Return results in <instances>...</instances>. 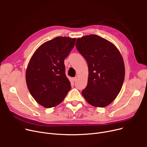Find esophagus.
Here are the masks:
<instances>
[{
    "instance_id": "esophagus-1",
    "label": "esophagus",
    "mask_w": 147,
    "mask_h": 147,
    "mask_svg": "<svg viewBox=\"0 0 147 147\" xmlns=\"http://www.w3.org/2000/svg\"><path fill=\"white\" fill-rule=\"evenodd\" d=\"M76 80H77V77H75V78H73V80L74 82L76 81Z\"/></svg>"
}]
</instances>
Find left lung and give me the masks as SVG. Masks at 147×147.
<instances>
[{"label": "left lung", "instance_id": "8db88e82", "mask_svg": "<svg viewBox=\"0 0 147 147\" xmlns=\"http://www.w3.org/2000/svg\"><path fill=\"white\" fill-rule=\"evenodd\" d=\"M76 46L89 69L88 84L82 95L91 105H109L119 94L125 79V64L119 51L95 34L78 38Z\"/></svg>", "mask_w": 147, "mask_h": 147}]
</instances>
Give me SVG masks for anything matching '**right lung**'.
<instances>
[{
    "mask_svg": "<svg viewBox=\"0 0 147 147\" xmlns=\"http://www.w3.org/2000/svg\"><path fill=\"white\" fill-rule=\"evenodd\" d=\"M76 40L57 37L39 46L30 60L26 74L27 85L36 102L45 108L58 105L71 89L64 59Z\"/></svg>",
    "mask_w": 147,
    "mask_h": 147,
    "instance_id": "obj_1",
    "label": "right lung"
}]
</instances>
